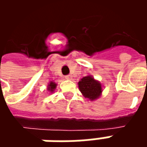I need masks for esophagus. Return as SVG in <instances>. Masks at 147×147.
<instances>
[{
  "label": "esophagus",
  "instance_id": "34e87169",
  "mask_svg": "<svg viewBox=\"0 0 147 147\" xmlns=\"http://www.w3.org/2000/svg\"><path fill=\"white\" fill-rule=\"evenodd\" d=\"M65 79L66 80H71L72 79V76L71 75H67V76H65Z\"/></svg>",
  "mask_w": 147,
  "mask_h": 147
}]
</instances>
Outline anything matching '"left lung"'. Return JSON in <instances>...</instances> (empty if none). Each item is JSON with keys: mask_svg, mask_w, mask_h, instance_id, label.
Here are the masks:
<instances>
[{"mask_svg": "<svg viewBox=\"0 0 147 147\" xmlns=\"http://www.w3.org/2000/svg\"><path fill=\"white\" fill-rule=\"evenodd\" d=\"M78 85L82 96L92 101L100 97L103 92L101 83L95 79L92 75L83 77L78 82Z\"/></svg>", "mask_w": 147, "mask_h": 147, "instance_id": "8db88e82", "label": "left lung"}]
</instances>
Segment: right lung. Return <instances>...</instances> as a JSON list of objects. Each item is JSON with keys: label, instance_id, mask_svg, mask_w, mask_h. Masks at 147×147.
I'll use <instances>...</instances> for the list:
<instances>
[{"label": "right lung", "instance_id": "right-lung-1", "mask_svg": "<svg viewBox=\"0 0 147 147\" xmlns=\"http://www.w3.org/2000/svg\"><path fill=\"white\" fill-rule=\"evenodd\" d=\"M56 87H57V84L54 81H51L48 83V85H47V91L51 94L53 93L54 92H55V90L56 89Z\"/></svg>", "mask_w": 147, "mask_h": 147}]
</instances>
